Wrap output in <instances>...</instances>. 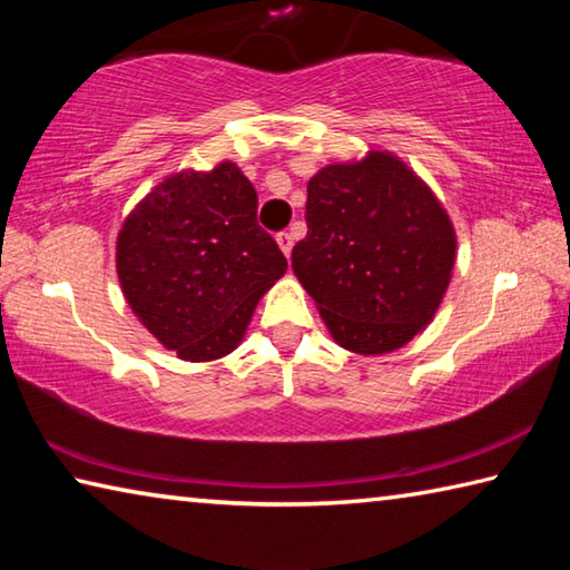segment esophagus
<instances>
[{"label": "esophagus", "mask_w": 570, "mask_h": 570, "mask_svg": "<svg viewBox=\"0 0 570 570\" xmlns=\"http://www.w3.org/2000/svg\"><path fill=\"white\" fill-rule=\"evenodd\" d=\"M276 244H278V248L284 250V256H292V248H294V236L288 234V230H282V234L276 236Z\"/></svg>", "instance_id": "1"}]
</instances>
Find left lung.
<instances>
[{"instance_id": "left-lung-1", "label": "left lung", "mask_w": 570, "mask_h": 570, "mask_svg": "<svg viewBox=\"0 0 570 570\" xmlns=\"http://www.w3.org/2000/svg\"><path fill=\"white\" fill-rule=\"evenodd\" d=\"M292 268L332 340L354 354L400 350L438 314L458 258L435 193L390 150L324 166L306 186Z\"/></svg>"}]
</instances>
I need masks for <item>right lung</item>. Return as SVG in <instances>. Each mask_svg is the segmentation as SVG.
Wrapping results in <instances>:
<instances>
[{"label":"right lung","mask_w":570,"mask_h":570,"mask_svg":"<svg viewBox=\"0 0 570 570\" xmlns=\"http://www.w3.org/2000/svg\"><path fill=\"white\" fill-rule=\"evenodd\" d=\"M256 208V188L224 160L163 178L122 220L115 244L122 296L178 360L234 352L256 304L286 274Z\"/></svg>","instance_id":"1"}]
</instances>
